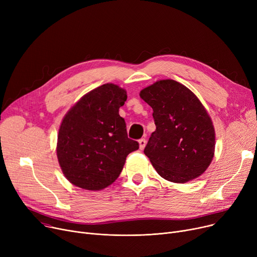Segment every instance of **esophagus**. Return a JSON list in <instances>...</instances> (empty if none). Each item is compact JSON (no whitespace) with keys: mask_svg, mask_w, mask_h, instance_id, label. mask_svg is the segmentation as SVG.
Masks as SVG:
<instances>
[{"mask_svg":"<svg viewBox=\"0 0 257 257\" xmlns=\"http://www.w3.org/2000/svg\"><path fill=\"white\" fill-rule=\"evenodd\" d=\"M139 144H140V149H141V150H143V149H144V148L146 147L147 141H146L145 139H141V140L139 141Z\"/></svg>","mask_w":257,"mask_h":257,"instance_id":"34e87169","label":"esophagus"}]
</instances>
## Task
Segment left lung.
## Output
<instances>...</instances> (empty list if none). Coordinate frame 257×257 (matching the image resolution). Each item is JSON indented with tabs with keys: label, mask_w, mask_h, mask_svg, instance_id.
I'll return each instance as SVG.
<instances>
[{
	"label": "left lung",
	"mask_w": 257,
	"mask_h": 257,
	"mask_svg": "<svg viewBox=\"0 0 257 257\" xmlns=\"http://www.w3.org/2000/svg\"><path fill=\"white\" fill-rule=\"evenodd\" d=\"M156 130L144 153L161 177L184 183L203 174L214 152V129L204 106L181 83L160 80L141 91Z\"/></svg>",
	"instance_id": "8db88e82"
}]
</instances>
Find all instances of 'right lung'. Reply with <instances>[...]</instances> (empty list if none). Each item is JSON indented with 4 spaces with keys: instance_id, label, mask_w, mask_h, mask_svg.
<instances>
[{
    "instance_id": "obj_1",
    "label": "right lung",
    "mask_w": 257,
    "mask_h": 257,
    "mask_svg": "<svg viewBox=\"0 0 257 257\" xmlns=\"http://www.w3.org/2000/svg\"><path fill=\"white\" fill-rule=\"evenodd\" d=\"M127 92L107 83L86 93L65 114L58 132L57 157L66 179L89 191L110 185L138 142L128 139L118 114Z\"/></svg>"
}]
</instances>
